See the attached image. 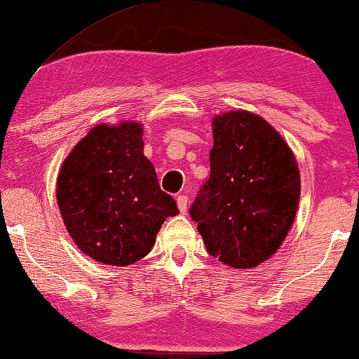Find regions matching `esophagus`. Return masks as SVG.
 I'll use <instances>...</instances> for the list:
<instances>
[{"instance_id": "34e87169", "label": "esophagus", "mask_w": 359, "mask_h": 359, "mask_svg": "<svg viewBox=\"0 0 359 359\" xmlns=\"http://www.w3.org/2000/svg\"><path fill=\"white\" fill-rule=\"evenodd\" d=\"M176 203H178V209L181 214H184L186 210H188V196L186 194H180L178 198H176Z\"/></svg>"}]
</instances>
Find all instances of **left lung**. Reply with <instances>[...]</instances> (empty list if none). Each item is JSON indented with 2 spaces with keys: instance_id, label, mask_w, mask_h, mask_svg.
Masks as SVG:
<instances>
[{
  "instance_id": "left-lung-1",
  "label": "left lung",
  "mask_w": 359,
  "mask_h": 359,
  "mask_svg": "<svg viewBox=\"0 0 359 359\" xmlns=\"http://www.w3.org/2000/svg\"><path fill=\"white\" fill-rule=\"evenodd\" d=\"M212 134L210 176L189 215L210 257L232 268H253L276 253L296 217V158L283 137L252 112L215 117Z\"/></svg>"
}]
</instances>
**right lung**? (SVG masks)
Wrapping results in <instances>:
<instances>
[{"mask_svg": "<svg viewBox=\"0 0 359 359\" xmlns=\"http://www.w3.org/2000/svg\"><path fill=\"white\" fill-rule=\"evenodd\" d=\"M142 126H96L63 161L57 201L83 253L127 266L150 252L161 224L180 212L144 155Z\"/></svg>", "mask_w": 359, "mask_h": 359, "instance_id": "1", "label": "right lung"}]
</instances>
